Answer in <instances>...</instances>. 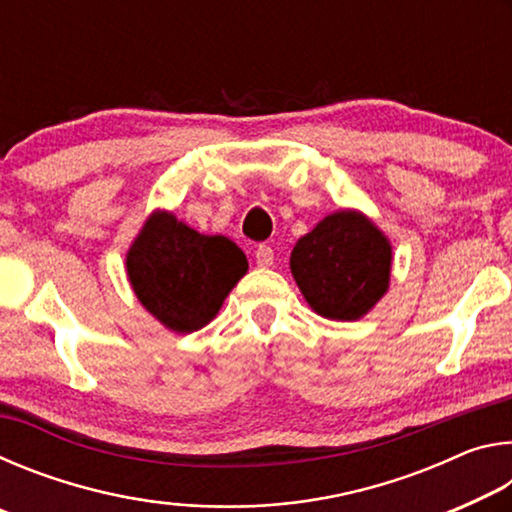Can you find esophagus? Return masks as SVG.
I'll return each mask as SVG.
<instances>
[{"label": "esophagus", "mask_w": 512, "mask_h": 512, "mask_svg": "<svg viewBox=\"0 0 512 512\" xmlns=\"http://www.w3.org/2000/svg\"><path fill=\"white\" fill-rule=\"evenodd\" d=\"M255 264L262 266V268L273 266V250L268 248V246H257V250H255Z\"/></svg>", "instance_id": "34e87169"}]
</instances>
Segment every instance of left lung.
Instances as JSON below:
<instances>
[{
    "instance_id": "left-lung-1",
    "label": "left lung",
    "mask_w": 512,
    "mask_h": 512,
    "mask_svg": "<svg viewBox=\"0 0 512 512\" xmlns=\"http://www.w3.org/2000/svg\"><path fill=\"white\" fill-rule=\"evenodd\" d=\"M289 264L300 293L318 316L359 320L386 296L393 246L370 216L345 207L298 239Z\"/></svg>"
}]
</instances>
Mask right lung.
I'll use <instances>...</instances> for the list:
<instances>
[{
	"mask_svg": "<svg viewBox=\"0 0 512 512\" xmlns=\"http://www.w3.org/2000/svg\"><path fill=\"white\" fill-rule=\"evenodd\" d=\"M248 273L235 241L201 235L169 210H153L126 250V275L140 305L171 332L189 334L219 314Z\"/></svg>",
	"mask_w": 512,
	"mask_h": 512,
	"instance_id": "right-lung-1",
	"label": "right lung"
}]
</instances>
